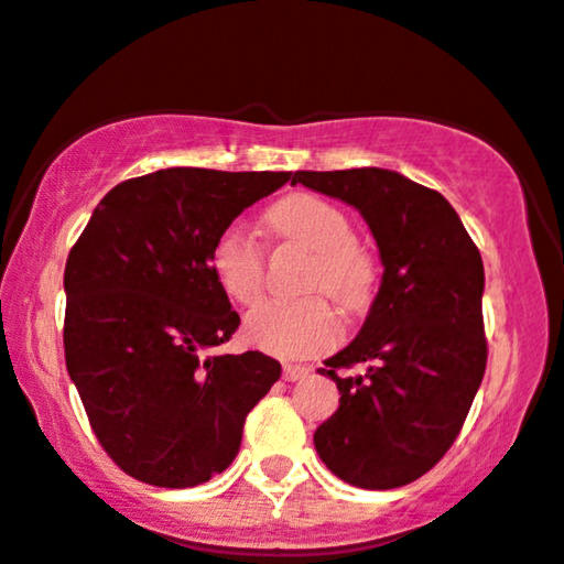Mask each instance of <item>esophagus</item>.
<instances>
[{"label": "esophagus", "mask_w": 564, "mask_h": 564, "mask_svg": "<svg viewBox=\"0 0 564 564\" xmlns=\"http://www.w3.org/2000/svg\"><path fill=\"white\" fill-rule=\"evenodd\" d=\"M306 375H310V367H302V365H286V367H283V380H289V382L304 380Z\"/></svg>", "instance_id": "esophagus-1"}]
</instances>
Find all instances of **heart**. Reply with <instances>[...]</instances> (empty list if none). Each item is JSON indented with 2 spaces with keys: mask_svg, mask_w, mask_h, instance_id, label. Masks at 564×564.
<instances>
[{
  "mask_svg": "<svg viewBox=\"0 0 564 564\" xmlns=\"http://www.w3.org/2000/svg\"><path fill=\"white\" fill-rule=\"evenodd\" d=\"M268 226L278 237L312 252L302 289L325 291L340 306H359L369 296L375 268L354 241L351 220L340 208L315 195H289L268 210ZM210 270L220 291L237 304H252L262 291V249L241 224L218 234L210 249ZM340 325L323 296L294 302H262L245 319V335L260 351L304 359L327 351Z\"/></svg>",
  "mask_w": 564,
  "mask_h": 564,
  "instance_id": "obj_1",
  "label": "heart"
}]
</instances>
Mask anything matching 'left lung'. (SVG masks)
<instances>
[{"instance_id":"8db88e82","label":"left lung","mask_w":564,"mask_h":564,"mask_svg":"<svg viewBox=\"0 0 564 564\" xmlns=\"http://www.w3.org/2000/svg\"><path fill=\"white\" fill-rule=\"evenodd\" d=\"M291 184L359 210L384 268L361 330L319 369L340 405L315 451L351 487H403L458 437L487 369L481 254L453 205L398 171H294ZM354 364L368 369L337 375Z\"/></svg>"}]
</instances>
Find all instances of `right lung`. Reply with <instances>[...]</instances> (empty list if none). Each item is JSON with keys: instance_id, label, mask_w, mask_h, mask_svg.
Returning a JSON list of instances; mask_svg holds the SVG:
<instances>
[{"instance_id": "obj_1", "label": "right lung", "mask_w": 564, "mask_h": 564, "mask_svg": "<svg viewBox=\"0 0 564 564\" xmlns=\"http://www.w3.org/2000/svg\"><path fill=\"white\" fill-rule=\"evenodd\" d=\"M291 171L161 169L96 205L64 268V359L93 432L138 481L187 489L237 458L281 377L260 351L208 356L239 315L210 270L218 234Z\"/></svg>"}]
</instances>
